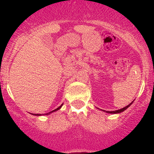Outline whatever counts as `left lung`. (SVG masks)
Listing matches in <instances>:
<instances>
[{"instance_id": "obj_1", "label": "left lung", "mask_w": 154, "mask_h": 154, "mask_svg": "<svg viewBox=\"0 0 154 154\" xmlns=\"http://www.w3.org/2000/svg\"><path fill=\"white\" fill-rule=\"evenodd\" d=\"M132 102H133V101H132ZM131 104H132V103H130L129 105H127V106H125V107L122 108V109H121L116 110V111H106V112H109V113H118V112H123L124 110L126 109L127 108L129 107V105H131Z\"/></svg>"}]
</instances>
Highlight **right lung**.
I'll list each match as a JSON object with an SVG mask.
<instances>
[{"mask_svg":"<svg viewBox=\"0 0 154 154\" xmlns=\"http://www.w3.org/2000/svg\"><path fill=\"white\" fill-rule=\"evenodd\" d=\"M61 106H62V105H60V106H59V107H58L57 109H56L53 110V111H51V112H49V113H50V112H54V111H57V110H58V109H60V107H61ZM47 114H48V113H47ZM34 115H40V114H34Z\"/></svg>","mask_w":154,"mask_h":154,"instance_id":"add662e5","label":"right lung"}]
</instances>
